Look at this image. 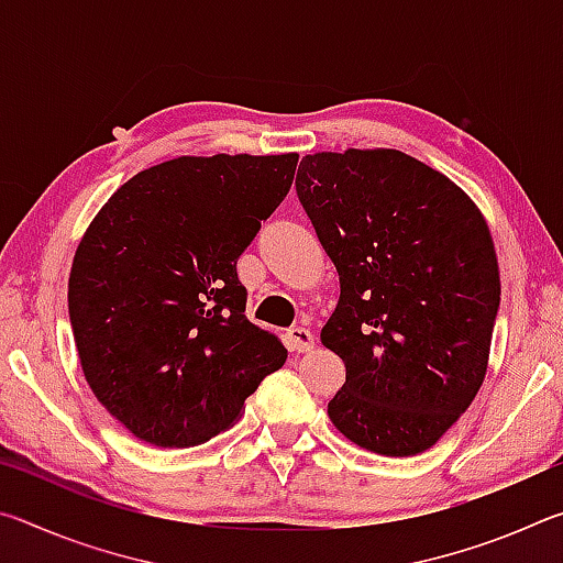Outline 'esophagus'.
Here are the masks:
<instances>
[{"instance_id":"1","label":"esophagus","mask_w":563,"mask_h":563,"mask_svg":"<svg viewBox=\"0 0 563 563\" xmlns=\"http://www.w3.org/2000/svg\"><path fill=\"white\" fill-rule=\"evenodd\" d=\"M288 342L295 352H310L316 347V335L308 328H300V325H292L288 330Z\"/></svg>"}]
</instances>
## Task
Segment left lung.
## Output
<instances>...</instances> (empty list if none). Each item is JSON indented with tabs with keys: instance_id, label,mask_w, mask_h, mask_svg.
Listing matches in <instances>:
<instances>
[{
	"instance_id": "8db88e82",
	"label": "left lung",
	"mask_w": 563,
	"mask_h": 563,
	"mask_svg": "<svg viewBox=\"0 0 563 563\" xmlns=\"http://www.w3.org/2000/svg\"><path fill=\"white\" fill-rule=\"evenodd\" d=\"M298 198L340 275L322 345L345 362L332 424L365 450H430L479 393L499 310L489 225L440 170L395 148L305 156Z\"/></svg>"
}]
</instances>
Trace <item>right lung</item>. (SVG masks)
Here are the masks:
<instances>
[{"label": "right lung", "mask_w": 563, "mask_h": 563, "mask_svg": "<svg viewBox=\"0 0 563 563\" xmlns=\"http://www.w3.org/2000/svg\"><path fill=\"white\" fill-rule=\"evenodd\" d=\"M298 154L178 156L113 194L84 233L69 318L84 377L126 430L196 446L228 430L288 350L245 318L241 258Z\"/></svg>", "instance_id": "add662e5"}]
</instances>
